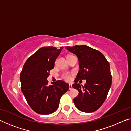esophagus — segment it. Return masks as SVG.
<instances>
[{
	"label": "esophagus",
	"instance_id": "1",
	"mask_svg": "<svg viewBox=\"0 0 131 131\" xmlns=\"http://www.w3.org/2000/svg\"><path fill=\"white\" fill-rule=\"evenodd\" d=\"M72 89V84H69V90H71V89Z\"/></svg>",
	"mask_w": 131,
	"mask_h": 131
}]
</instances>
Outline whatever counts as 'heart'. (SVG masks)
I'll list each match as a JSON object with an SVG mask.
<instances>
[{
    "mask_svg": "<svg viewBox=\"0 0 131 131\" xmlns=\"http://www.w3.org/2000/svg\"><path fill=\"white\" fill-rule=\"evenodd\" d=\"M62 78L65 80L66 81H70L71 80V76L69 73L66 72L62 75Z\"/></svg>",
    "mask_w": 131,
    "mask_h": 131,
    "instance_id": "b5f03b06",
    "label": "heart"
}]
</instances>
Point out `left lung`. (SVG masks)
I'll use <instances>...</instances> for the list:
<instances>
[{
    "instance_id": "1",
    "label": "left lung",
    "mask_w": 131,
    "mask_h": 131,
    "mask_svg": "<svg viewBox=\"0 0 131 131\" xmlns=\"http://www.w3.org/2000/svg\"><path fill=\"white\" fill-rule=\"evenodd\" d=\"M79 60L80 70L73 88L79 94L74 102L79 111L91 113L97 111L106 100L112 84L109 62L102 53L86 45L66 47ZM86 79L84 86L78 84L79 80Z\"/></svg>"
}]
</instances>
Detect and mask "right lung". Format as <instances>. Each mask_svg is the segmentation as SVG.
Listing matches in <instances>:
<instances>
[{
  "instance_id": "1",
  "label": "right lung",
  "mask_w": 131,
  "mask_h": 131,
  "mask_svg": "<svg viewBox=\"0 0 131 131\" xmlns=\"http://www.w3.org/2000/svg\"><path fill=\"white\" fill-rule=\"evenodd\" d=\"M63 47H43L27 59L20 75L21 90L27 103L36 113L49 114L57 109L60 100L69 89L63 81L48 84L49 72Z\"/></svg>"
}]
</instances>
